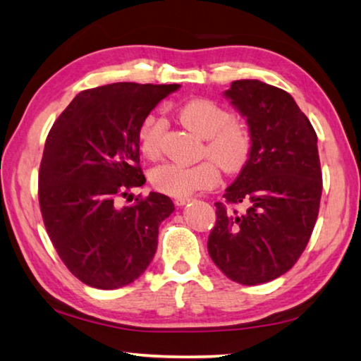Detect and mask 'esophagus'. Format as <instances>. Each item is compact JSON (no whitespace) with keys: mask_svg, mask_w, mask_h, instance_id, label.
Returning <instances> with one entry per match:
<instances>
[{"mask_svg":"<svg viewBox=\"0 0 361 361\" xmlns=\"http://www.w3.org/2000/svg\"><path fill=\"white\" fill-rule=\"evenodd\" d=\"M189 200H191L189 197H176V199L173 200V202H175V205L181 207V205H185L186 202H189Z\"/></svg>","mask_w":361,"mask_h":361,"instance_id":"obj_1","label":"esophagus"}]
</instances>
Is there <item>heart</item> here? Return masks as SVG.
<instances>
[{
	"instance_id": "b5f03b06",
	"label": "heart",
	"mask_w": 361,
	"mask_h": 361,
	"mask_svg": "<svg viewBox=\"0 0 361 361\" xmlns=\"http://www.w3.org/2000/svg\"><path fill=\"white\" fill-rule=\"evenodd\" d=\"M180 119L189 129L207 138L205 154L223 172L237 173L245 167L253 148L252 132L243 122L232 119V114L224 106L209 99H194L181 106ZM166 122L161 118L148 116L142 122L138 143L145 157H159ZM218 180V170L209 161L195 166L164 162L149 172L151 186L173 197H185L199 189H210Z\"/></svg>"
}]
</instances>
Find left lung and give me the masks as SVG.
<instances>
[{"label":"left lung","instance_id":"left-lung-1","mask_svg":"<svg viewBox=\"0 0 361 361\" xmlns=\"http://www.w3.org/2000/svg\"><path fill=\"white\" fill-rule=\"evenodd\" d=\"M253 137L248 162L216 202L209 253L226 277L259 285L283 276L307 247L319 216L317 133L293 97L256 79L226 90ZM246 205L239 212L237 204Z\"/></svg>","mask_w":361,"mask_h":361}]
</instances>
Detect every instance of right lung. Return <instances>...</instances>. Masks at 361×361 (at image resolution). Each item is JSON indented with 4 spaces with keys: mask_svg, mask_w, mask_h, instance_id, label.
<instances>
[{
    "mask_svg": "<svg viewBox=\"0 0 361 361\" xmlns=\"http://www.w3.org/2000/svg\"><path fill=\"white\" fill-rule=\"evenodd\" d=\"M178 84L114 82L79 92L49 130L38 175L39 209L54 248L82 283L114 290L149 266L159 224L175 210L159 192L118 199L145 185L138 130Z\"/></svg>",
    "mask_w": 361,
    "mask_h": 361,
    "instance_id": "obj_1",
    "label": "right lung"
}]
</instances>
